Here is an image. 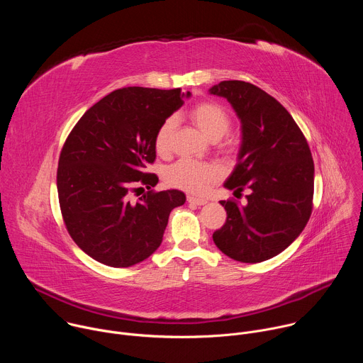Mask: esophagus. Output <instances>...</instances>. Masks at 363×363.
<instances>
[{"label":"esophagus","mask_w":363,"mask_h":363,"mask_svg":"<svg viewBox=\"0 0 363 363\" xmlns=\"http://www.w3.org/2000/svg\"><path fill=\"white\" fill-rule=\"evenodd\" d=\"M188 202L189 203H194V205H205L206 203V199H203V198H196V196H191V195H188Z\"/></svg>","instance_id":"34e87169"}]
</instances>
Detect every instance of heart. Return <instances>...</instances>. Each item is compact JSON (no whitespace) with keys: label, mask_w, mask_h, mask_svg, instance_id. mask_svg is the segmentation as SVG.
I'll return each instance as SVG.
<instances>
[{"label":"heart","mask_w":363,"mask_h":363,"mask_svg":"<svg viewBox=\"0 0 363 363\" xmlns=\"http://www.w3.org/2000/svg\"><path fill=\"white\" fill-rule=\"evenodd\" d=\"M189 121L210 140H220L230 129L231 119L227 111L213 101H202L188 112ZM177 129V118L165 119L155 133V149L158 153H167L171 147V139ZM228 145V143H227ZM221 172L211 164L196 162L191 160H181L172 164L167 172L165 179L171 186L201 194L208 185L220 178Z\"/></svg>","instance_id":"obj_1"}]
</instances>
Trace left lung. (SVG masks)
Returning <instances> with one entry per match:
<instances>
[{
    "label": "left lung",
    "instance_id": "1",
    "mask_svg": "<svg viewBox=\"0 0 363 363\" xmlns=\"http://www.w3.org/2000/svg\"><path fill=\"white\" fill-rule=\"evenodd\" d=\"M210 93L225 97L241 122L238 161L224 186L250 192L245 205L220 201L227 221L213 240L233 260L266 262L300 235L312 214V153L291 115L260 87L224 80Z\"/></svg>",
    "mask_w": 363,
    "mask_h": 363
}]
</instances>
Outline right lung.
I'll return each mask as SVG.
<instances>
[{"instance_id": "obj_1", "label": "right lung", "mask_w": 363, "mask_h": 363, "mask_svg": "<svg viewBox=\"0 0 363 363\" xmlns=\"http://www.w3.org/2000/svg\"><path fill=\"white\" fill-rule=\"evenodd\" d=\"M181 89H118L93 105L62 149L57 192L73 241L93 260L130 267L158 250L168 218L186 196L178 189L148 191L139 203L128 195L158 184L146 174L157 158L155 133L184 105Z\"/></svg>"}]
</instances>
